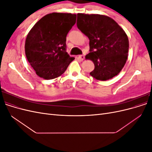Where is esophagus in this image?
Here are the masks:
<instances>
[{
	"mask_svg": "<svg viewBox=\"0 0 152 152\" xmlns=\"http://www.w3.org/2000/svg\"><path fill=\"white\" fill-rule=\"evenodd\" d=\"M78 58H79L80 59V60H84V58H85V57H84V55H79V56H78Z\"/></svg>",
	"mask_w": 152,
	"mask_h": 152,
	"instance_id": "obj_1",
	"label": "esophagus"
}]
</instances>
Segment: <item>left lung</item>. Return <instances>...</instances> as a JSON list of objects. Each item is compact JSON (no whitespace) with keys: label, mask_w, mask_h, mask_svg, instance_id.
<instances>
[{"label":"left lung","mask_w":152,"mask_h":152,"mask_svg":"<svg viewBox=\"0 0 152 152\" xmlns=\"http://www.w3.org/2000/svg\"><path fill=\"white\" fill-rule=\"evenodd\" d=\"M77 26L89 39L90 53L86 58L94 64L90 75L104 81L117 75L128 56L126 32L112 18L101 15L78 13Z\"/></svg>","instance_id":"8db88e82"}]
</instances>
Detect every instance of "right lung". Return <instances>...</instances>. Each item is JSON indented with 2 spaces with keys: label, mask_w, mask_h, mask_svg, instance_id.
<instances>
[{
  "label": "right lung",
  "mask_w": 152,
  "mask_h": 152,
  "mask_svg": "<svg viewBox=\"0 0 152 152\" xmlns=\"http://www.w3.org/2000/svg\"><path fill=\"white\" fill-rule=\"evenodd\" d=\"M76 15L53 12L35 23L25 41V54L39 77L45 80L61 75L74 59L66 52V35L75 24Z\"/></svg>",
  "instance_id": "right-lung-1"
}]
</instances>
